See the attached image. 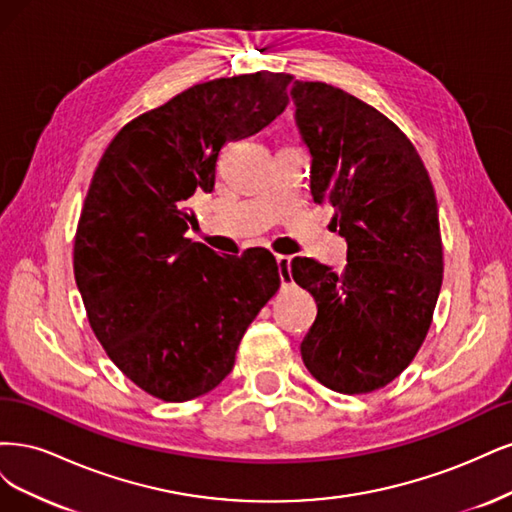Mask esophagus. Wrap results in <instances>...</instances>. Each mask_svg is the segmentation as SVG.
Segmentation results:
<instances>
[{
    "label": "esophagus",
    "mask_w": 512,
    "mask_h": 512,
    "mask_svg": "<svg viewBox=\"0 0 512 512\" xmlns=\"http://www.w3.org/2000/svg\"><path fill=\"white\" fill-rule=\"evenodd\" d=\"M276 263H278L280 285H283V287L291 285V283H293V278H291V259H289V257H283V255H278V257H276Z\"/></svg>",
    "instance_id": "esophagus-1"
}]
</instances>
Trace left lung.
<instances>
[{
  "instance_id": "obj_1",
  "label": "left lung",
  "mask_w": 512,
  "mask_h": 512,
  "mask_svg": "<svg viewBox=\"0 0 512 512\" xmlns=\"http://www.w3.org/2000/svg\"><path fill=\"white\" fill-rule=\"evenodd\" d=\"M291 97L312 200L334 206L346 240L342 272L291 261L317 302L302 359L321 385L370 393L402 374L432 325L442 285L436 193L417 148L376 108L325 82L295 80Z\"/></svg>"
}]
</instances>
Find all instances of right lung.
<instances>
[{"instance_id":"1","label":"right lung","mask_w":512,"mask_h":512,"mask_svg":"<svg viewBox=\"0 0 512 512\" xmlns=\"http://www.w3.org/2000/svg\"><path fill=\"white\" fill-rule=\"evenodd\" d=\"M289 74L202 82L127 123L97 166L74 238V276L93 334L146 393L187 402L232 372L238 344L280 287L266 249L221 257L185 232L225 142L289 104Z\"/></svg>"}]
</instances>
